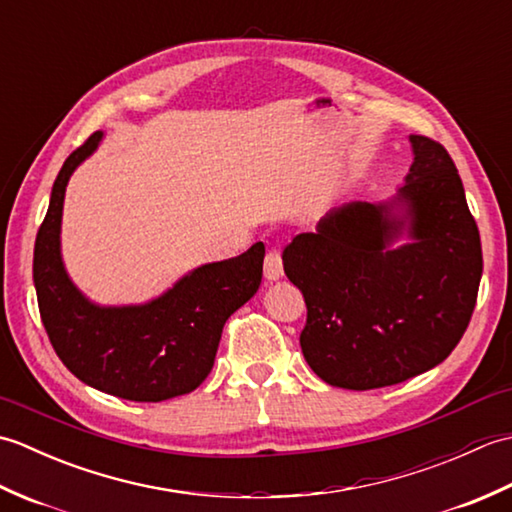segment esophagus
I'll return each mask as SVG.
<instances>
[{
  "mask_svg": "<svg viewBox=\"0 0 512 512\" xmlns=\"http://www.w3.org/2000/svg\"><path fill=\"white\" fill-rule=\"evenodd\" d=\"M264 275L270 281H277L284 275V262H281V253L277 248H270L264 259Z\"/></svg>",
  "mask_w": 512,
  "mask_h": 512,
  "instance_id": "34e87169",
  "label": "esophagus"
}]
</instances>
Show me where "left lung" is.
<instances>
[{
    "label": "left lung",
    "instance_id": "obj_1",
    "mask_svg": "<svg viewBox=\"0 0 512 512\" xmlns=\"http://www.w3.org/2000/svg\"><path fill=\"white\" fill-rule=\"evenodd\" d=\"M413 165L398 191L413 242L389 250L402 222L389 206L347 204L284 248V270L308 317L299 343L328 385L378 389L436 367L469 328L482 242L449 151L411 136Z\"/></svg>",
    "mask_w": 512,
    "mask_h": 512
}]
</instances>
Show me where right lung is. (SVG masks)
<instances>
[{
    "instance_id": "1",
    "label": "right lung",
    "mask_w": 512,
    "mask_h": 512,
    "mask_svg": "<svg viewBox=\"0 0 512 512\" xmlns=\"http://www.w3.org/2000/svg\"><path fill=\"white\" fill-rule=\"evenodd\" d=\"M99 140L94 132L65 158L39 226L32 279L41 323L61 363L85 385L134 402L189 394L211 372L226 319L262 284L266 248L257 242L239 257L193 270L147 306H92L65 275L59 231L65 184Z\"/></svg>"
}]
</instances>
